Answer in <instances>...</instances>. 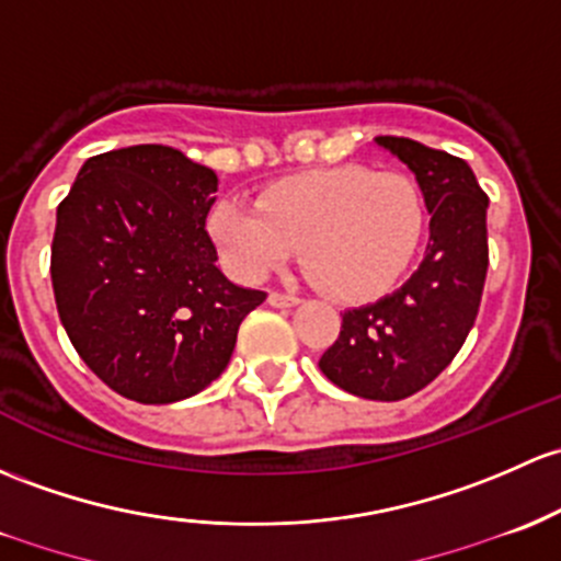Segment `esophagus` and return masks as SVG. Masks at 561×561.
Instances as JSON below:
<instances>
[{
	"mask_svg": "<svg viewBox=\"0 0 561 561\" xmlns=\"http://www.w3.org/2000/svg\"><path fill=\"white\" fill-rule=\"evenodd\" d=\"M268 304L274 306V309H293V306H298L300 300L296 296H287V293H268Z\"/></svg>",
	"mask_w": 561,
	"mask_h": 561,
	"instance_id": "esophagus-1",
	"label": "esophagus"
}]
</instances>
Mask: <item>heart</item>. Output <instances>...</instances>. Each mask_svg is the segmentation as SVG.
Listing matches in <instances>:
<instances>
[{
	"label": "heart",
	"instance_id": "1",
	"mask_svg": "<svg viewBox=\"0 0 561 561\" xmlns=\"http://www.w3.org/2000/svg\"><path fill=\"white\" fill-rule=\"evenodd\" d=\"M427 209L409 174L365 163L306 169L271 182L255 204L211 206V241L241 282H263L304 244L306 265L346 304L385 298L416 261Z\"/></svg>",
	"mask_w": 561,
	"mask_h": 561
}]
</instances>
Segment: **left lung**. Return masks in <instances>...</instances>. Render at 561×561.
I'll use <instances>...</instances> for the list:
<instances>
[{"mask_svg":"<svg viewBox=\"0 0 561 561\" xmlns=\"http://www.w3.org/2000/svg\"><path fill=\"white\" fill-rule=\"evenodd\" d=\"M376 145L416 176L430 211V241L400 290L344 311L320 368L350 394L389 403L427 387L473 328L489 265V198L462 158L405 137H376Z\"/></svg>","mask_w":561,"mask_h":561,"instance_id":"left-lung-1","label":"left lung"}]
</instances>
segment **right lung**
<instances>
[{
  "label": "right lung",
  "instance_id": "add662e5",
  "mask_svg": "<svg viewBox=\"0 0 561 561\" xmlns=\"http://www.w3.org/2000/svg\"><path fill=\"white\" fill-rule=\"evenodd\" d=\"M215 193L211 169L174 147L134 145L88 158L58 204V317L82 363L123 398L163 405L202 392L265 300L215 265Z\"/></svg>",
  "mask_w": 561,
  "mask_h": 561
}]
</instances>
